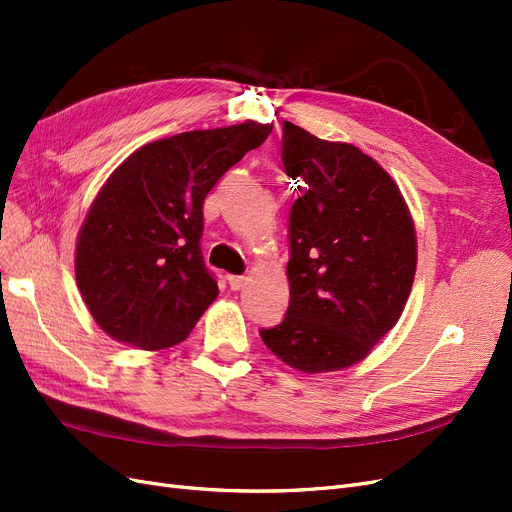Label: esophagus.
Wrapping results in <instances>:
<instances>
[{
  "label": "esophagus",
  "instance_id": "esophagus-1",
  "mask_svg": "<svg viewBox=\"0 0 512 512\" xmlns=\"http://www.w3.org/2000/svg\"><path fill=\"white\" fill-rule=\"evenodd\" d=\"M226 280H228V286H230L232 290H241V288H245V284H247V277H245V275H228Z\"/></svg>",
  "mask_w": 512,
  "mask_h": 512
}]
</instances>
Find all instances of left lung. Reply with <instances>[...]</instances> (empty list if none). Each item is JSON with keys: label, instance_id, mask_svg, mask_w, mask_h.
Here are the masks:
<instances>
[{"label": "left lung", "instance_id": "left-lung-1", "mask_svg": "<svg viewBox=\"0 0 512 512\" xmlns=\"http://www.w3.org/2000/svg\"><path fill=\"white\" fill-rule=\"evenodd\" d=\"M282 162L297 181L290 209V305L265 346L303 374L363 361L410 297L416 230L397 183L350 143L284 121Z\"/></svg>", "mask_w": 512, "mask_h": 512}]
</instances>
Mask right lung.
<instances>
[{"label": "right lung", "mask_w": 512, "mask_h": 512, "mask_svg": "<svg viewBox=\"0 0 512 512\" xmlns=\"http://www.w3.org/2000/svg\"><path fill=\"white\" fill-rule=\"evenodd\" d=\"M256 121L192 130L136 149L106 179L76 239V286L121 344H181L218 297L200 254L203 203L230 166L267 141Z\"/></svg>", "instance_id": "add662e5"}]
</instances>
